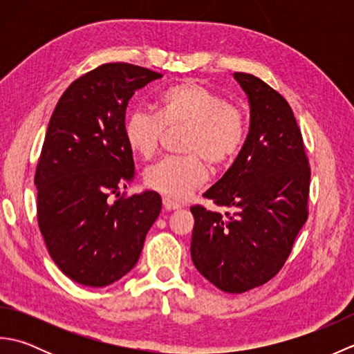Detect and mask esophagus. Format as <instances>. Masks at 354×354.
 Instances as JSON below:
<instances>
[{
	"label": "esophagus",
	"mask_w": 354,
	"mask_h": 354,
	"mask_svg": "<svg viewBox=\"0 0 354 354\" xmlns=\"http://www.w3.org/2000/svg\"><path fill=\"white\" fill-rule=\"evenodd\" d=\"M162 204H164V208L169 209V212H171V209H179L181 208V204H178V202H175L170 198H164L162 199Z\"/></svg>",
	"instance_id": "esophagus-1"
}]
</instances>
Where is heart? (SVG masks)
Here are the masks:
<instances>
[{"instance_id":"obj_1","label":"heart","mask_w":354,"mask_h":354,"mask_svg":"<svg viewBox=\"0 0 354 354\" xmlns=\"http://www.w3.org/2000/svg\"><path fill=\"white\" fill-rule=\"evenodd\" d=\"M156 114L135 109L126 118L127 145L142 160L158 150L165 129H187L183 152L187 156L164 158L146 170V184L171 199H183L205 183L207 169L230 164L242 149L246 122L240 108L196 80L171 85L156 97ZM201 157L199 158L198 156Z\"/></svg>"}]
</instances>
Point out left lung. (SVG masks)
Here are the masks:
<instances>
[{"label": "left lung", "instance_id": "8db88e82", "mask_svg": "<svg viewBox=\"0 0 354 354\" xmlns=\"http://www.w3.org/2000/svg\"><path fill=\"white\" fill-rule=\"evenodd\" d=\"M250 103V132L236 161L194 205L192 260L216 288L242 293L269 281L307 221L310 167L289 103L252 74L234 73Z\"/></svg>", "mask_w": 354, "mask_h": 354}]
</instances>
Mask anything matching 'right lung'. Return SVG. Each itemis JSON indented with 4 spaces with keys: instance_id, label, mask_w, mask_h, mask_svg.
I'll use <instances>...</instances> for the list:
<instances>
[{
    "instance_id": "1",
    "label": "right lung",
    "mask_w": 354,
    "mask_h": 354,
    "mask_svg": "<svg viewBox=\"0 0 354 354\" xmlns=\"http://www.w3.org/2000/svg\"><path fill=\"white\" fill-rule=\"evenodd\" d=\"M160 77L104 64L74 80L53 111L35 176L37 223L53 261L79 284L104 288L131 272L160 216L156 192L111 201L135 178L126 106Z\"/></svg>"
}]
</instances>
